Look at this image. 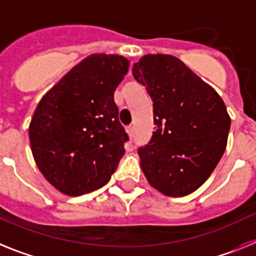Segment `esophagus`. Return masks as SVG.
Segmentation results:
<instances>
[{
    "mask_svg": "<svg viewBox=\"0 0 256 256\" xmlns=\"http://www.w3.org/2000/svg\"><path fill=\"white\" fill-rule=\"evenodd\" d=\"M126 131H128V136H130V138L134 136V126H132V125L128 126V128H126Z\"/></svg>",
    "mask_w": 256,
    "mask_h": 256,
    "instance_id": "esophagus-1",
    "label": "esophagus"
}]
</instances>
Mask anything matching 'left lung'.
I'll use <instances>...</instances> for the list:
<instances>
[{"mask_svg":"<svg viewBox=\"0 0 256 256\" xmlns=\"http://www.w3.org/2000/svg\"><path fill=\"white\" fill-rule=\"evenodd\" d=\"M132 76L153 102L156 131L138 150L146 180L171 197L194 192L226 150L230 117L223 99L172 55H144Z\"/></svg>","mask_w":256,"mask_h":256,"instance_id":"8db88e82","label":"left lung"}]
</instances>
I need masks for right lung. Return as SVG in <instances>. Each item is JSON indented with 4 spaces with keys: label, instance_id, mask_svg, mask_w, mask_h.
<instances>
[{
    "label": "right lung",
    "instance_id": "obj_1",
    "mask_svg": "<svg viewBox=\"0 0 256 256\" xmlns=\"http://www.w3.org/2000/svg\"><path fill=\"white\" fill-rule=\"evenodd\" d=\"M128 66L121 55H90L36 108L30 125L33 157L48 183L64 194L100 188L118 166L128 136L113 95Z\"/></svg>",
    "mask_w": 256,
    "mask_h": 256
}]
</instances>
